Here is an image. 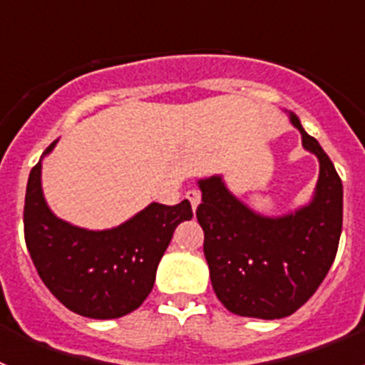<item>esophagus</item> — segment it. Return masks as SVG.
Segmentation results:
<instances>
[{
	"label": "esophagus",
	"instance_id": "34e87169",
	"mask_svg": "<svg viewBox=\"0 0 365 365\" xmlns=\"http://www.w3.org/2000/svg\"><path fill=\"white\" fill-rule=\"evenodd\" d=\"M186 199H188L190 205H192V210H197V206L201 205V193H199L197 190H190V192L186 193Z\"/></svg>",
	"mask_w": 365,
	"mask_h": 365
}]
</instances>
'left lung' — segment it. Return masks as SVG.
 I'll return each mask as SVG.
<instances>
[{"mask_svg": "<svg viewBox=\"0 0 365 365\" xmlns=\"http://www.w3.org/2000/svg\"><path fill=\"white\" fill-rule=\"evenodd\" d=\"M285 113L303 150L320 164L311 201L289 214L263 215L232 193L222 175L197 180L212 287L228 311L245 318L279 320L298 311L327 276L341 234L340 177L299 118Z\"/></svg>", "mask_w": 365, "mask_h": 365, "instance_id": "left-lung-1", "label": "left lung"}]
</instances>
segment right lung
<instances>
[{"mask_svg": "<svg viewBox=\"0 0 365 365\" xmlns=\"http://www.w3.org/2000/svg\"><path fill=\"white\" fill-rule=\"evenodd\" d=\"M31 170L25 193V243L41 282L69 311L93 320H113L143 305L153 289L160 257L192 205L150 202L144 210L104 230H89L58 217L41 188L43 159Z\"/></svg>", "mask_w": 365, "mask_h": 365, "instance_id": "right-lung-1", "label": "right lung"}]
</instances>
